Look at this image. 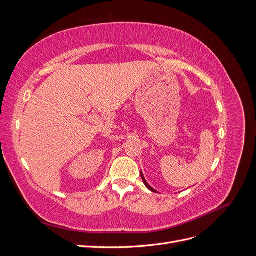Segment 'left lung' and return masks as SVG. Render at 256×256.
I'll use <instances>...</instances> for the list:
<instances>
[{
  "label": "left lung",
  "mask_w": 256,
  "mask_h": 256,
  "mask_svg": "<svg viewBox=\"0 0 256 256\" xmlns=\"http://www.w3.org/2000/svg\"><path fill=\"white\" fill-rule=\"evenodd\" d=\"M141 177H142V180H143V182H144V184L146 186V187H147V188H148V189H150V191H152V192H156V191H154V189H152V188L150 187V186L148 184H147V182H146V180H145V178H144V176H143V174H142V173H141Z\"/></svg>",
  "instance_id": "obj_1"
}]
</instances>
